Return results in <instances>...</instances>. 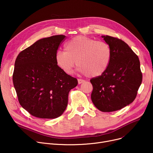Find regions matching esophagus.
I'll return each mask as SVG.
<instances>
[{
    "label": "esophagus",
    "mask_w": 153,
    "mask_h": 153,
    "mask_svg": "<svg viewBox=\"0 0 153 153\" xmlns=\"http://www.w3.org/2000/svg\"><path fill=\"white\" fill-rule=\"evenodd\" d=\"M77 81H78V84H82V83H84L85 82V81H84V80H82V79H78L77 80Z\"/></svg>",
    "instance_id": "1"
}]
</instances>
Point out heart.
<instances>
[{
	"instance_id": "b5f03b06",
	"label": "heart",
	"mask_w": 153,
	"mask_h": 153,
	"mask_svg": "<svg viewBox=\"0 0 153 153\" xmlns=\"http://www.w3.org/2000/svg\"><path fill=\"white\" fill-rule=\"evenodd\" d=\"M111 58V50L107 43L83 35L69 40L64 46V51H56L54 56L56 64L64 73H72L76 61L78 70L89 77L103 74Z\"/></svg>"
}]
</instances>
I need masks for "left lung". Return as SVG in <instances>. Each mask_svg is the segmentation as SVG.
Masks as SVG:
<instances>
[{
  "mask_svg": "<svg viewBox=\"0 0 153 153\" xmlns=\"http://www.w3.org/2000/svg\"><path fill=\"white\" fill-rule=\"evenodd\" d=\"M102 37L111 48V58L105 72L91 79V99L99 110L110 112L134 101L142 82V73L138 56L125 42L108 35Z\"/></svg>",
  "mask_w": 153,
  "mask_h": 153,
  "instance_id": "obj_1",
  "label": "left lung"
}]
</instances>
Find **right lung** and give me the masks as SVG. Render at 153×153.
<instances>
[{
    "mask_svg": "<svg viewBox=\"0 0 153 153\" xmlns=\"http://www.w3.org/2000/svg\"><path fill=\"white\" fill-rule=\"evenodd\" d=\"M65 35L40 39L21 51L13 83L21 106L39 118H56L66 110L69 91L78 84L57 66L54 56Z\"/></svg>",
    "mask_w": 153,
    "mask_h": 153,
    "instance_id": "add662e5",
    "label": "right lung"
}]
</instances>
